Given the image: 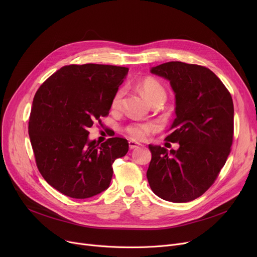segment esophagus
<instances>
[{
    "mask_svg": "<svg viewBox=\"0 0 257 257\" xmlns=\"http://www.w3.org/2000/svg\"><path fill=\"white\" fill-rule=\"evenodd\" d=\"M140 144L137 142H133V141H129V148L130 149H137V148H140Z\"/></svg>",
    "mask_w": 257,
    "mask_h": 257,
    "instance_id": "obj_1",
    "label": "esophagus"
}]
</instances>
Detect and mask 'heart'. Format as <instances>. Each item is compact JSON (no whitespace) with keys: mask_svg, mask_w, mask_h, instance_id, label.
I'll return each mask as SVG.
<instances>
[{"mask_svg":"<svg viewBox=\"0 0 257 257\" xmlns=\"http://www.w3.org/2000/svg\"><path fill=\"white\" fill-rule=\"evenodd\" d=\"M139 91L147 99L150 104H153L157 101L166 100V89L161 85L160 82L154 78L147 77L143 79L137 85ZM124 98V89L119 88L115 91L111 100V107L113 109H119ZM156 125L153 123H145V124H131L127 126L126 131L129 136L134 140H143L147 134L154 131Z\"/></svg>","mask_w":257,"mask_h":257,"instance_id":"obj_1","label":"heart"}]
</instances>
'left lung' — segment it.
<instances>
[{
    "label": "left lung",
    "mask_w": 257,
    "mask_h": 257,
    "mask_svg": "<svg viewBox=\"0 0 257 257\" xmlns=\"http://www.w3.org/2000/svg\"><path fill=\"white\" fill-rule=\"evenodd\" d=\"M150 72L170 81L176 108L170 134L178 150L149 145L147 178L155 195L181 203L203 195L217 179L233 140V102L222 81L205 66L171 61Z\"/></svg>",
    "instance_id": "1"
}]
</instances>
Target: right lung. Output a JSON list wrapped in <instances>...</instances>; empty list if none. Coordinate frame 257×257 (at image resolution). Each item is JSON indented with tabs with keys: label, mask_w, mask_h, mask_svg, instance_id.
I'll return each instance as SVG.
<instances>
[{
	"label": "right lung",
	"mask_w": 257,
	"mask_h": 257,
	"mask_svg": "<svg viewBox=\"0 0 257 257\" xmlns=\"http://www.w3.org/2000/svg\"><path fill=\"white\" fill-rule=\"evenodd\" d=\"M128 70L93 63L65 65L36 91L30 142L40 174L61 194L86 199L107 190L112 164L127 154V140L111 138L99 145L88 139V128L109 113Z\"/></svg>",
	"instance_id": "1"
}]
</instances>
